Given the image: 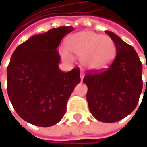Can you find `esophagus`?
I'll return each mask as SVG.
<instances>
[{
    "label": "esophagus",
    "mask_w": 147,
    "mask_h": 147,
    "mask_svg": "<svg viewBox=\"0 0 147 147\" xmlns=\"http://www.w3.org/2000/svg\"><path fill=\"white\" fill-rule=\"evenodd\" d=\"M80 78H81V80H82V79H83V78H84V74H83L82 72L80 73Z\"/></svg>",
    "instance_id": "esophagus-1"
}]
</instances>
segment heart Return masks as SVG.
<instances>
[{"mask_svg":"<svg viewBox=\"0 0 147 147\" xmlns=\"http://www.w3.org/2000/svg\"><path fill=\"white\" fill-rule=\"evenodd\" d=\"M69 50L80 56L84 68L92 71L106 69L116 55L115 43L111 37L90 30L79 32L69 37L66 47H62L60 52L65 58H70Z\"/></svg>","mask_w":147,"mask_h":147,"instance_id":"heart-1","label":"heart"}]
</instances>
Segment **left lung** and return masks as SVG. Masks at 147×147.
I'll return each instance as SVG.
<instances>
[{
	"label": "left lung",
	"mask_w": 147,
	"mask_h": 147,
	"mask_svg": "<svg viewBox=\"0 0 147 147\" xmlns=\"http://www.w3.org/2000/svg\"><path fill=\"white\" fill-rule=\"evenodd\" d=\"M105 32L115 43V59L105 70L89 72L82 82L88 86L87 100L94 118L115 123L130 115L138 103L142 64L132 46L114 32Z\"/></svg>",
	"instance_id": "8db88e82"
}]
</instances>
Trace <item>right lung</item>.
Returning a JSON list of instances; mask_svg holds the SVG:
<instances>
[{
	"instance_id": "obj_1",
	"label": "right lung",
	"mask_w": 147,
	"mask_h": 147,
	"mask_svg": "<svg viewBox=\"0 0 147 147\" xmlns=\"http://www.w3.org/2000/svg\"><path fill=\"white\" fill-rule=\"evenodd\" d=\"M74 27H59L29 37L14 50L7 67V92L16 113L39 127H51L66 112L67 101L80 82V69H59L57 51Z\"/></svg>"
}]
</instances>
